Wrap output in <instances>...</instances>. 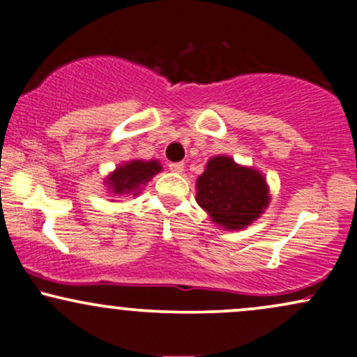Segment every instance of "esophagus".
<instances>
[{"instance_id": "34e87169", "label": "esophagus", "mask_w": 357, "mask_h": 357, "mask_svg": "<svg viewBox=\"0 0 357 357\" xmlns=\"http://www.w3.org/2000/svg\"><path fill=\"white\" fill-rule=\"evenodd\" d=\"M169 169H171V173L181 174L183 171H184V165H183V162H171Z\"/></svg>"}]
</instances>
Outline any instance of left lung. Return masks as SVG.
<instances>
[{
	"label": "left lung",
	"mask_w": 357,
	"mask_h": 357,
	"mask_svg": "<svg viewBox=\"0 0 357 357\" xmlns=\"http://www.w3.org/2000/svg\"><path fill=\"white\" fill-rule=\"evenodd\" d=\"M196 203L227 231L243 230L264 215L270 190L264 173L238 165L230 155H215L196 179Z\"/></svg>",
	"instance_id": "1"
}]
</instances>
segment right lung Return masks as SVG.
Instances as JSON below:
<instances>
[{"mask_svg":"<svg viewBox=\"0 0 357 357\" xmlns=\"http://www.w3.org/2000/svg\"><path fill=\"white\" fill-rule=\"evenodd\" d=\"M162 166L158 159H130L119 165L112 173L104 179V186L110 198H124V196H137L146 188V184L161 173ZM114 202V199H110Z\"/></svg>","mask_w":357,"mask_h":357,"instance_id":"add662e5","label":"right lung"}]
</instances>
